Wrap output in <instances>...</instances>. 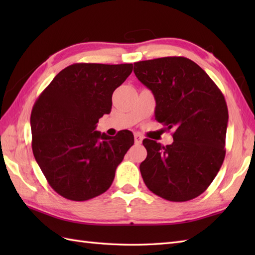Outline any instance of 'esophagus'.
I'll return each instance as SVG.
<instances>
[{"label":"esophagus","mask_w":255,"mask_h":255,"mask_svg":"<svg viewBox=\"0 0 255 255\" xmlns=\"http://www.w3.org/2000/svg\"><path fill=\"white\" fill-rule=\"evenodd\" d=\"M142 142V137L139 133H134V143L140 144Z\"/></svg>","instance_id":"1"}]
</instances>
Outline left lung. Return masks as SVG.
<instances>
[{
  "mask_svg": "<svg viewBox=\"0 0 255 255\" xmlns=\"http://www.w3.org/2000/svg\"><path fill=\"white\" fill-rule=\"evenodd\" d=\"M133 72L154 95L156 121L174 129L172 144L142 141L148 152L140 164L144 184L170 202L199 196L226 155L229 116L223 93L198 64L184 57L134 62Z\"/></svg>",
  "mask_w": 255,
  "mask_h": 255,
  "instance_id": "8db88e82",
  "label": "left lung"
}]
</instances>
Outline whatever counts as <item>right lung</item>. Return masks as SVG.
Wrapping results in <instances>:
<instances>
[{"label":"right lung","instance_id":"1","mask_svg":"<svg viewBox=\"0 0 255 255\" xmlns=\"http://www.w3.org/2000/svg\"><path fill=\"white\" fill-rule=\"evenodd\" d=\"M131 71V63H74L59 72L35 102L32 153L62 197L83 202L111 187L133 134L123 130L113 138L95 128L111 113L114 91Z\"/></svg>","mask_w":255,"mask_h":255}]
</instances>
